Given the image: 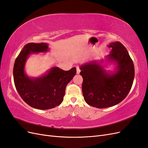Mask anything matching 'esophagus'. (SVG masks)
Segmentation results:
<instances>
[{
  "mask_svg": "<svg viewBox=\"0 0 148 148\" xmlns=\"http://www.w3.org/2000/svg\"><path fill=\"white\" fill-rule=\"evenodd\" d=\"M80 71H81V70H80L79 66H77V74H79Z\"/></svg>",
  "mask_w": 148,
  "mask_h": 148,
  "instance_id": "34e87169",
  "label": "esophagus"
}]
</instances>
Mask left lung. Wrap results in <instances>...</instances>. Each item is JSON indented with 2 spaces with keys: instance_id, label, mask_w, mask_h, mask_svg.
<instances>
[{
  "instance_id": "8db88e82",
  "label": "left lung",
  "mask_w": 148,
  "mask_h": 148,
  "mask_svg": "<svg viewBox=\"0 0 148 148\" xmlns=\"http://www.w3.org/2000/svg\"><path fill=\"white\" fill-rule=\"evenodd\" d=\"M108 47L112 50L105 60L116 65L114 71L107 72L102 65L104 60L80 66L84 101L97 108L112 107L122 102L130 91L135 77L133 62L123 44L116 41L109 44Z\"/></svg>"
}]
</instances>
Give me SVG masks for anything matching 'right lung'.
<instances>
[{"label":"right lung","mask_w":148,"mask_h":148,"mask_svg":"<svg viewBox=\"0 0 148 148\" xmlns=\"http://www.w3.org/2000/svg\"><path fill=\"white\" fill-rule=\"evenodd\" d=\"M49 50L47 43L26 44L16 57L13 66L14 83L20 97L29 106L40 110L54 108L61 104L66 85L77 73L75 67L65 71L55 66L41 77H29L25 72L29 56Z\"/></svg>","instance_id":"obj_1"}]
</instances>
